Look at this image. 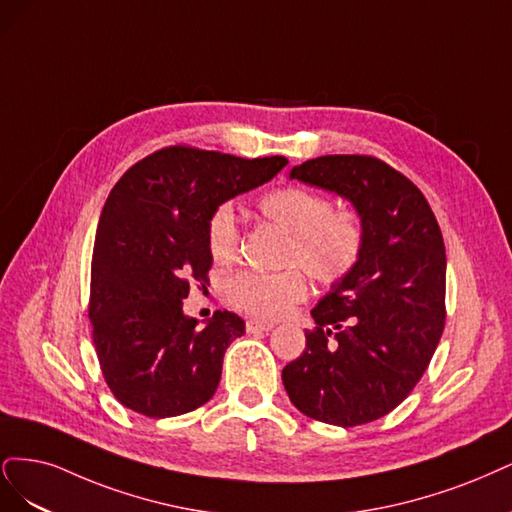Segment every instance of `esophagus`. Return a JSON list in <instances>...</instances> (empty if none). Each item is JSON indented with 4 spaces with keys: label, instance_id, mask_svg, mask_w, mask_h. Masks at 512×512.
Wrapping results in <instances>:
<instances>
[{
    "label": "esophagus",
    "instance_id": "34e87169",
    "mask_svg": "<svg viewBox=\"0 0 512 512\" xmlns=\"http://www.w3.org/2000/svg\"><path fill=\"white\" fill-rule=\"evenodd\" d=\"M272 327H274V323H270V321H261V319H249V321H246V332H249V334L270 332Z\"/></svg>",
    "mask_w": 512,
    "mask_h": 512
}]
</instances>
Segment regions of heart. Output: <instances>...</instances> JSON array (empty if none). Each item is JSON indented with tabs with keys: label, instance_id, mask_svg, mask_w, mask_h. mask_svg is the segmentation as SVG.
<instances>
[{
	"label": "heart",
	"instance_id": "b5f03b06",
	"mask_svg": "<svg viewBox=\"0 0 512 512\" xmlns=\"http://www.w3.org/2000/svg\"><path fill=\"white\" fill-rule=\"evenodd\" d=\"M259 212L289 236L283 263L300 266L321 285L349 276L364 253V223L353 210H332L327 197L302 187L274 189L261 197ZM214 261L229 263L238 255V214L232 204L214 208L206 227ZM225 293L236 308L261 319H278L308 295L300 270H242L227 278Z\"/></svg>",
	"mask_w": 512,
	"mask_h": 512
}]
</instances>
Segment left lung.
<instances>
[{"label":"left lung","instance_id":"1","mask_svg":"<svg viewBox=\"0 0 512 512\" xmlns=\"http://www.w3.org/2000/svg\"><path fill=\"white\" fill-rule=\"evenodd\" d=\"M349 200L364 223L357 268L310 310L317 327L283 370L306 417L355 427L402 404L444 329L447 255L434 212L410 180L366 155L308 159L289 174Z\"/></svg>","mask_w":512,"mask_h":512}]
</instances>
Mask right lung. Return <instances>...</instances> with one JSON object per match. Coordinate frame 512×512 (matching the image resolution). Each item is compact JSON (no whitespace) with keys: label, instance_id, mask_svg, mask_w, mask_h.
<instances>
[{"label":"right lung","instance_id":"obj_1","mask_svg":"<svg viewBox=\"0 0 512 512\" xmlns=\"http://www.w3.org/2000/svg\"><path fill=\"white\" fill-rule=\"evenodd\" d=\"M285 157L242 159L170 146L131 166L104 204L91 261L89 319L110 391L144 417L206 404L227 346L244 334L234 312L204 327L183 312L191 283H208L214 208L272 180Z\"/></svg>","mask_w":512,"mask_h":512}]
</instances>
